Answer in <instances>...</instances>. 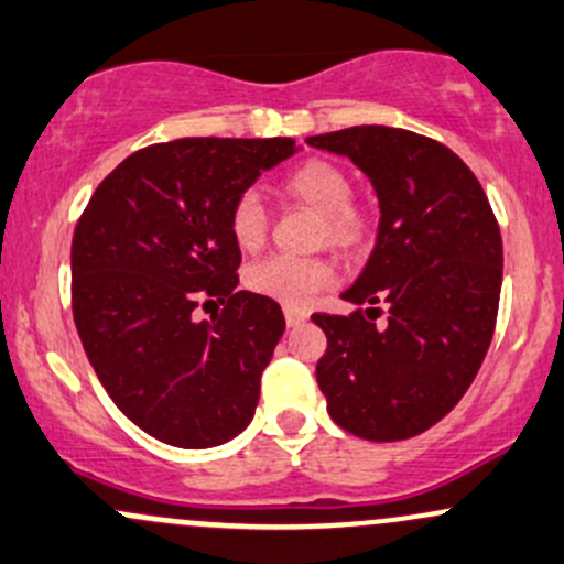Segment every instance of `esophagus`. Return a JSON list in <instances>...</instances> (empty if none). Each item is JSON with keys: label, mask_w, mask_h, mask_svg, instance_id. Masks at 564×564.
Masks as SVG:
<instances>
[{"label": "esophagus", "mask_w": 564, "mask_h": 564, "mask_svg": "<svg viewBox=\"0 0 564 564\" xmlns=\"http://www.w3.org/2000/svg\"><path fill=\"white\" fill-rule=\"evenodd\" d=\"M306 308H299V306H284V319H288L290 328H295V325L306 323Z\"/></svg>", "instance_id": "esophagus-1"}]
</instances>
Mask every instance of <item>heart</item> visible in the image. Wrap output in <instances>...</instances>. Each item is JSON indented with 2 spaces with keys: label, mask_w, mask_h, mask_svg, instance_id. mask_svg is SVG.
<instances>
[{
  "label": "heart",
  "mask_w": 564,
  "mask_h": 564,
  "mask_svg": "<svg viewBox=\"0 0 564 564\" xmlns=\"http://www.w3.org/2000/svg\"><path fill=\"white\" fill-rule=\"evenodd\" d=\"M282 191L319 212V239L357 247L368 236V215L352 202V180L338 163L308 159L282 177ZM228 231L241 252H256L269 236V215L256 191H245L228 209ZM336 265L325 258L271 256L247 269V288L284 306H306L336 282Z\"/></svg>",
  "instance_id": "obj_1"
}]
</instances>
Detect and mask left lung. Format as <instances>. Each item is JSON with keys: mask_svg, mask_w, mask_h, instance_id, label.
Returning a JSON list of instances; mask_svg holds the SVG:
<instances>
[{"mask_svg": "<svg viewBox=\"0 0 564 564\" xmlns=\"http://www.w3.org/2000/svg\"><path fill=\"white\" fill-rule=\"evenodd\" d=\"M306 142L360 166L381 209L377 247L341 293L368 308L312 314L328 336L317 384L347 433L411 438L444 420L481 368L500 304V226L476 174L435 139L352 126Z\"/></svg>", "mask_w": 564, "mask_h": 564, "instance_id": "obj_1", "label": "left lung"}]
</instances>
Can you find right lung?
Masks as SVG:
<instances>
[{"label":"right lung","mask_w":564,"mask_h":564,"mask_svg":"<svg viewBox=\"0 0 564 564\" xmlns=\"http://www.w3.org/2000/svg\"><path fill=\"white\" fill-rule=\"evenodd\" d=\"M295 142L185 137L137 150L72 236V314L115 405L163 444L207 449L250 425L284 333L276 301L236 290L228 209ZM224 304L197 319V308Z\"/></svg>","instance_id":"right-lung-1"}]
</instances>
